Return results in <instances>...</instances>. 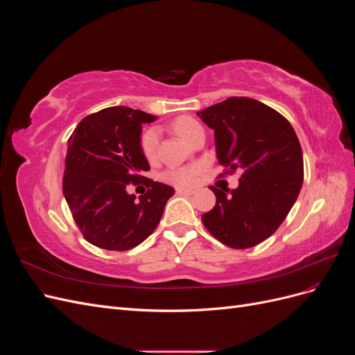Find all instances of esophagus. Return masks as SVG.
<instances>
[{"label":"esophagus","instance_id":"1","mask_svg":"<svg viewBox=\"0 0 355 355\" xmlns=\"http://www.w3.org/2000/svg\"><path fill=\"white\" fill-rule=\"evenodd\" d=\"M194 189H185V188H178L176 189V194H179V196H192L194 194Z\"/></svg>","mask_w":355,"mask_h":355}]
</instances>
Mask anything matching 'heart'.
I'll return each instance as SVG.
<instances>
[{
  "mask_svg": "<svg viewBox=\"0 0 355 355\" xmlns=\"http://www.w3.org/2000/svg\"><path fill=\"white\" fill-rule=\"evenodd\" d=\"M175 130L178 135L184 139L185 142L191 145L194 139L202 133V127L194 118L182 116L175 121ZM158 142H159V128L149 127L141 135V149L146 159L153 161L158 153ZM200 173L198 166H188V167H171L167 168L163 173V179L171 185L176 187H189L196 182Z\"/></svg>",
  "mask_w": 355,
  "mask_h": 355,
  "instance_id": "heart-1",
  "label": "heart"
}]
</instances>
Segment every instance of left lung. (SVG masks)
I'll list each match as a JSON object with an SVG mask.
<instances>
[{"label":"left lung","mask_w":355,"mask_h":355,"mask_svg":"<svg viewBox=\"0 0 355 355\" xmlns=\"http://www.w3.org/2000/svg\"><path fill=\"white\" fill-rule=\"evenodd\" d=\"M197 115L214 130L225 175L241 171L237 189L210 187L216 206L201 220L225 245L249 249L278 230L302 188L299 139L280 112L250 98H230Z\"/></svg>","instance_id":"left-lung-1"}]
</instances>
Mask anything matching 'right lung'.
Segmentation results:
<instances>
[{
	"label": "right lung",
	"mask_w": 355,
	"mask_h": 355,
	"mask_svg": "<svg viewBox=\"0 0 355 355\" xmlns=\"http://www.w3.org/2000/svg\"><path fill=\"white\" fill-rule=\"evenodd\" d=\"M157 116L112 106L80 121L68 139L63 196L83 237L101 249L130 250L154 232L175 189L142 176L149 170L141 149L144 123ZM146 184L135 202L128 184Z\"/></svg>",
	"instance_id": "add662e5"
}]
</instances>
